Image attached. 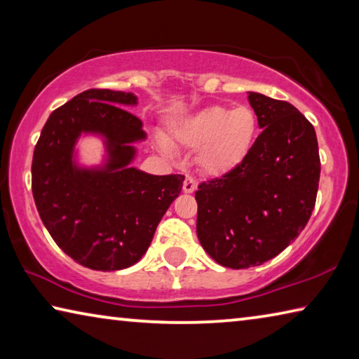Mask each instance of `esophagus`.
I'll use <instances>...</instances> for the list:
<instances>
[{"label":"esophagus","instance_id":"obj_1","mask_svg":"<svg viewBox=\"0 0 359 359\" xmlns=\"http://www.w3.org/2000/svg\"><path fill=\"white\" fill-rule=\"evenodd\" d=\"M196 179L191 177V175H187V179L184 182V191L185 193H193L194 190H196Z\"/></svg>","mask_w":359,"mask_h":359}]
</instances>
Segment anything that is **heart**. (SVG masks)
<instances>
[{"label": "heart", "instance_id": "1", "mask_svg": "<svg viewBox=\"0 0 359 359\" xmlns=\"http://www.w3.org/2000/svg\"><path fill=\"white\" fill-rule=\"evenodd\" d=\"M258 131L257 115L247 106H214L179 121L174 137L188 147H203L199 165L208 172L233 168L253 145Z\"/></svg>", "mask_w": 359, "mask_h": 359}]
</instances>
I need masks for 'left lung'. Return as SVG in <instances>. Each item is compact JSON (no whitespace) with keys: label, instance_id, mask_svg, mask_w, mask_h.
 I'll return each instance as SVG.
<instances>
[{"label":"left lung","instance_id":"left-lung-1","mask_svg":"<svg viewBox=\"0 0 359 359\" xmlns=\"http://www.w3.org/2000/svg\"><path fill=\"white\" fill-rule=\"evenodd\" d=\"M248 101L263 131L241 163L194 193L198 239L231 269L259 266L285 250L306 228L320 182L311 121L287 101L255 92Z\"/></svg>","mask_w":359,"mask_h":359}]
</instances>
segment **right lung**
<instances>
[{
  "label": "right lung",
  "instance_id": "1",
  "mask_svg": "<svg viewBox=\"0 0 359 359\" xmlns=\"http://www.w3.org/2000/svg\"><path fill=\"white\" fill-rule=\"evenodd\" d=\"M133 93L90 88L47 118L34 147L32 190L39 217L55 244L95 271L130 267L147 252L158 223L179 196L185 177L128 168L130 142L145 137L142 121L121 106ZM82 130L108 139L106 170H77L70 156Z\"/></svg>",
  "mask_w": 359,
  "mask_h": 359
}]
</instances>
